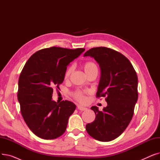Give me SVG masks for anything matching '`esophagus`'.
<instances>
[{
    "instance_id": "34e87169",
    "label": "esophagus",
    "mask_w": 160,
    "mask_h": 160,
    "mask_svg": "<svg viewBox=\"0 0 160 160\" xmlns=\"http://www.w3.org/2000/svg\"><path fill=\"white\" fill-rule=\"evenodd\" d=\"M77 108H78V110H80V111H85V110H86L87 109H88L87 108L83 107V106H80V105H78V106H77Z\"/></svg>"
}]
</instances>
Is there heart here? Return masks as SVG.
Wrapping results in <instances>:
<instances>
[{"label": "heart", "mask_w": 160, "mask_h": 160, "mask_svg": "<svg viewBox=\"0 0 160 160\" xmlns=\"http://www.w3.org/2000/svg\"><path fill=\"white\" fill-rule=\"evenodd\" d=\"M83 69H84L86 73L88 74V73H89L93 71H97V66L93 62H88L85 63L84 65H83ZM72 67H69V68L67 70V71L65 74V79H67L69 78L71 74L72 73ZM74 97L78 100V101H80L81 102H85V100L86 99L84 95L79 91L77 92V93L74 94Z\"/></svg>", "instance_id": "b5f03b06"}]
</instances>
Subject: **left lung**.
Instances as JSON below:
<instances>
[{
    "mask_svg": "<svg viewBox=\"0 0 160 160\" xmlns=\"http://www.w3.org/2000/svg\"><path fill=\"white\" fill-rule=\"evenodd\" d=\"M83 56L93 58L99 65L97 97H106L108 104L102 111L95 106L91 108L95 119L86 128L96 140L110 141L122 134L132 119L138 98V76L128 58L112 48H92Z\"/></svg>",
    "mask_w": 160,
    "mask_h": 160,
    "instance_id": "left-lung-1",
    "label": "left lung"
}]
</instances>
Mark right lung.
<instances>
[{"label":"right lung","instance_id":"1","mask_svg":"<svg viewBox=\"0 0 160 160\" xmlns=\"http://www.w3.org/2000/svg\"><path fill=\"white\" fill-rule=\"evenodd\" d=\"M85 49L52 47L39 50L24 65L18 82V101L23 119L31 131L44 139L65 132L76 105L52 100L53 89L63 82L67 67Z\"/></svg>","mask_w":160,"mask_h":160}]
</instances>
